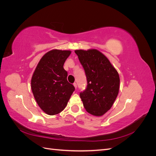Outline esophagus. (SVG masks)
<instances>
[{
	"label": "esophagus",
	"mask_w": 156,
	"mask_h": 156,
	"mask_svg": "<svg viewBox=\"0 0 156 156\" xmlns=\"http://www.w3.org/2000/svg\"><path fill=\"white\" fill-rule=\"evenodd\" d=\"M73 86H74V87H75V89L77 88V84H76V83H73Z\"/></svg>",
	"instance_id": "1"
}]
</instances>
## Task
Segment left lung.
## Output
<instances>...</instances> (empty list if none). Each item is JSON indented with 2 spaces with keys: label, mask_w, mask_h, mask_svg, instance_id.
Segmentation results:
<instances>
[{
  "label": "left lung",
  "mask_w": 156,
  "mask_h": 156,
  "mask_svg": "<svg viewBox=\"0 0 156 156\" xmlns=\"http://www.w3.org/2000/svg\"><path fill=\"white\" fill-rule=\"evenodd\" d=\"M87 79V88L80 93L86 111L101 116L110 109L119 94L120 77L110 61L95 49L75 50Z\"/></svg>",
  "instance_id": "obj_1"
}]
</instances>
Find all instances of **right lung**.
Wrapping results in <instances>:
<instances>
[{
  "label": "right lung",
  "instance_id": "right-lung-1",
  "mask_svg": "<svg viewBox=\"0 0 156 156\" xmlns=\"http://www.w3.org/2000/svg\"><path fill=\"white\" fill-rule=\"evenodd\" d=\"M72 51L53 49L42 56L33 73L31 88L37 105L46 114L57 115L66 107L75 90L63 66Z\"/></svg>",
  "mask_w": 156,
  "mask_h": 156
}]
</instances>
